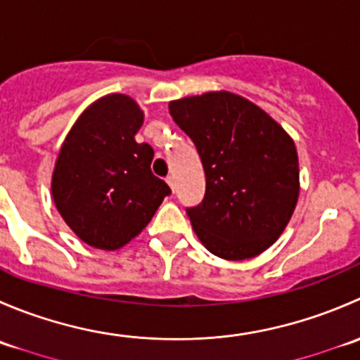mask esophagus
<instances>
[{"instance_id":"1","label":"esophagus","mask_w":360,"mask_h":360,"mask_svg":"<svg viewBox=\"0 0 360 360\" xmlns=\"http://www.w3.org/2000/svg\"><path fill=\"white\" fill-rule=\"evenodd\" d=\"M165 181H167V184H169L170 190H172V193H174V191H176V183H174V177L169 176Z\"/></svg>"}]
</instances>
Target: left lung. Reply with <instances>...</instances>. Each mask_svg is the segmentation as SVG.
<instances>
[{
    "label": "left lung",
    "mask_w": 360,
    "mask_h": 360,
    "mask_svg": "<svg viewBox=\"0 0 360 360\" xmlns=\"http://www.w3.org/2000/svg\"><path fill=\"white\" fill-rule=\"evenodd\" d=\"M170 116L197 146L205 197L186 209L207 250L242 261L282 235L300 195L294 141L256 104L219 90L169 104Z\"/></svg>",
    "instance_id": "8db88e82"
}]
</instances>
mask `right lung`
Returning <instances> with one entry per match:
<instances>
[{"label":"right lung","instance_id":"obj_1","mask_svg":"<svg viewBox=\"0 0 360 360\" xmlns=\"http://www.w3.org/2000/svg\"><path fill=\"white\" fill-rule=\"evenodd\" d=\"M139 104L110 94L79 115L57 157L52 197L85 244L116 250L141 233L170 188L151 172L153 148L136 143Z\"/></svg>","mask_w":360,"mask_h":360}]
</instances>
